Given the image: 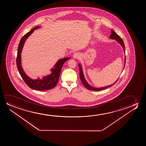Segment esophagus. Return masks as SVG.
I'll return each instance as SVG.
<instances>
[{
	"instance_id": "1",
	"label": "esophagus",
	"mask_w": 146,
	"mask_h": 146,
	"mask_svg": "<svg viewBox=\"0 0 146 146\" xmlns=\"http://www.w3.org/2000/svg\"><path fill=\"white\" fill-rule=\"evenodd\" d=\"M77 55H76V54H74V55H73V57H74V58H77Z\"/></svg>"
}]
</instances>
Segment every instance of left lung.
Returning a JSON list of instances; mask_svg holds the SVG:
<instances>
[{"mask_svg": "<svg viewBox=\"0 0 146 146\" xmlns=\"http://www.w3.org/2000/svg\"><path fill=\"white\" fill-rule=\"evenodd\" d=\"M111 34L110 35V38L111 39H115L117 42H119L123 47V50H124V52H125V45H124V42L122 40V38L120 37V36L118 35V34H116L115 32H114L113 30H111ZM125 63H126V56H125ZM124 66V67H125ZM79 73H80V77L81 81L82 82V83L83 84L85 87L87 89H88L89 90H92V91H101V90H104L105 89L110 87L111 86H113L114 84H115L117 81H118V80L116 81V82H115L114 84H112L111 85L109 86H106V87H102V88H94L93 87H92L91 86H90L89 84H88V83L87 82L85 79L84 78V75H83V73L82 72V68H81V66L80 65V64H79Z\"/></svg>", "mask_w": 146, "mask_h": 146, "instance_id": "1", "label": "left lung"}]
</instances>
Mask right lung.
I'll return each mask as SVG.
<instances>
[{
	"label": "right lung",
	"instance_id": "right-lung-1",
	"mask_svg": "<svg viewBox=\"0 0 146 146\" xmlns=\"http://www.w3.org/2000/svg\"><path fill=\"white\" fill-rule=\"evenodd\" d=\"M39 28V26L35 27L34 28L30 30L29 32H27L26 34H25L21 39L19 43L18 44L17 55L16 58V65L20 76H21L23 80H24L25 83L29 87L34 90L44 91L51 89L56 86L59 80L63 65L66 61H67L70 58H64L58 60V62L56 63L55 65V67L51 70L52 72L51 74L46 77H43L42 80H40L39 79L33 80L31 78H29L28 76H27V75L23 71L21 66V53L22 51V49L26 39L32 34V32L34 31L35 29Z\"/></svg>",
	"mask_w": 146,
	"mask_h": 146
}]
</instances>
